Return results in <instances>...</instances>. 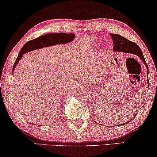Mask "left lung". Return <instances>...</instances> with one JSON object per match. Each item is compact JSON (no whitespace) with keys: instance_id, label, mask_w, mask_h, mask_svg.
Here are the masks:
<instances>
[{"instance_id":"obj_1","label":"left lung","mask_w":157,"mask_h":157,"mask_svg":"<svg viewBox=\"0 0 157 157\" xmlns=\"http://www.w3.org/2000/svg\"><path fill=\"white\" fill-rule=\"evenodd\" d=\"M112 38L113 39V51H122V52L125 53H134V54H136L137 56H139L144 62V63L145 64L146 67H147V71H148V67H147V63H146L145 59H144V56H143L142 51H141V48L139 47V45H137L136 43L131 42V41L128 40V39H125L124 37L118 35V34H114L111 33ZM130 121L127 122V124ZM123 125V124H122Z\"/></svg>"}]
</instances>
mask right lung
<instances>
[{
    "mask_svg": "<svg viewBox=\"0 0 157 157\" xmlns=\"http://www.w3.org/2000/svg\"><path fill=\"white\" fill-rule=\"evenodd\" d=\"M74 38H75L74 33H48L29 41L21 49L13 65V71L15 70L16 65L18 64L21 58L25 53L29 52L33 50L38 49V48L54 45L56 44H65L73 40Z\"/></svg>",
    "mask_w": 157,
    "mask_h": 157,
    "instance_id": "right-lung-1",
    "label": "right lung"
}]
</instances>
